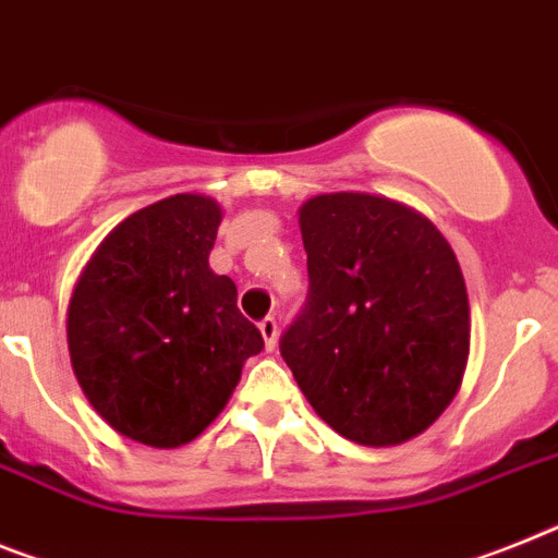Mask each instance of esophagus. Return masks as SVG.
<instances>
[{"label": "esophagus", "instance_id": "esophagus-1", "mask_svg": "<svg viewBox=\"0 0 558 558\" xmlns=\"http://www.w3.org/2000/svg\"><path fill=\"white\" fill-rule=\"evenodd\" d=\"M259 330H262V338H265V344H268V350H274L276 338H279V322H276L274 316H265L259 322Z\"/></svg>", "mask_w": 558, "mask_h": 558}]
</instances>
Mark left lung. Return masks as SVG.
I'll use <instances>...</instances> for the list:
<instances>
[{
  "label": "left lung",
  "mask_w": 558,
  "mask_h": 558,
  "mask_svg": "<svg viewBox=\"0 0 558 558\" xmlns=\"http://www.w3.org/2000/svg\"><path fill=\"white\" fill-rule=\"evenodd\" d=\"M307 299L279 352L318 417L361 446L421 435L460 389L469 296L426 217L373 194L313 197L299 211Z\"/></svg>",
  "instance_id": "1"
}]
</instances>
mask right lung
Here are the masks:
<instances>
[{"label": "right lung", "mask_w": 558, "mask_h": 558, "mask_svg": "<svg viewBox=\"0 0 558 558\" xmlns=\"http://www.w3.org/2000/svg\"><path fill=\"white\" fill-rule=\"evenodd\" d=\"M220 220L199 194L141 208L101 242L70 302L66 344L87 401L155 449L194 440L265 350L236 284L208 268Z\"/></svg>", "instance_id": "1"}]
</instances>
